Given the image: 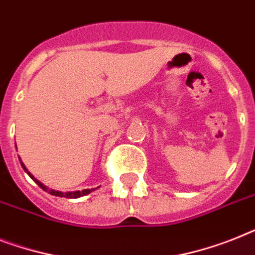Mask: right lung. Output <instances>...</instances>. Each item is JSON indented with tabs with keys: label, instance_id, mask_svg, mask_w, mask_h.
<instances>
[{
	"label": "right lung",
	"instance_id": "right-lung-1",
	"mask_svg": "<svg viewBox=\"0 0 255 255\" xmlns=\"http://www.w3.org/2000/svg\"><path fill=\"white\" fill-rule=\"evenodd\" d=\"M20 164H22V168L24 170H26L27 173H28V176L31 178H32L33 181H35V182H36L37 185H39L40 188L43 189L44 191H48V193H49V194H52V195H56V197H65V198H79V197H83V195H87V194H90V193H91L92 190H96V189L98 188H95V189H86V190H82V191H73V193H62V191H56V190H49V189L47 188V186H45V185H43L41 184V182H40V181H37L36 178L33 177L32 174L29 173L28 170H27V168L24 167V164L22 163V161H20Z\"/></svg>",
	"mask_w": 255,
	"mask_h": 255
}]
</instances>
